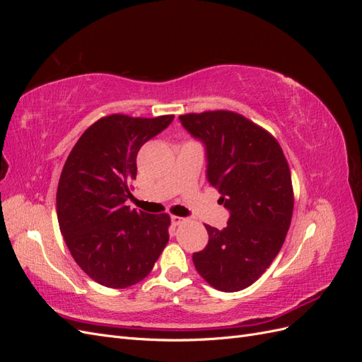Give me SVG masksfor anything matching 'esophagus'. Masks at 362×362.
<instances>
[{"instance_id":"1","label":"esophagus","mask_w":362,"mask_h":362,"mask_svg":"<svg viewBox=\"0 0 362 362\" xmlns=\"http://www.w3.org/2000/svg\"><path fill=\"white\" fill-rule=\"evenodd\" d=\"M185 222V218L184 217H180V216H172V223L177 226V225H181V223H184Z\"/></svg>"}]
</instances>
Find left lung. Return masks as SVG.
Masks as SVG:
<instances>
[{"label":"left lung","instance_id":"obj_1","mask_svg":"<svg viewBox=\"0 0 362 362\" xmlns=\"http://www.w3.org/2000/svg\"><path fill=\"white\" fill-rule=\"evenodd\" d=\"M206 148V178L229 211L228 225H205L208 245L193 254L199 275L216 290L252 286L286 242L294 193L288 161L267 129L231 110L180 116Z\"/></svg>","mask_w":362,"mask_h":362}]
</instances>
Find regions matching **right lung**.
Returning <instances> with one entry per match:
<instances>
[{"mask_svg":"<svg viewBox=\"0 0 362 362\" xmlns=\"http://www.w3.org/2000/svg\"><path fill=\"white\" fill-rule=\"evenodd\" d=\"M173 115H110L87 128L64 163L57 218L72 258L95 282L127 288L145 279L169 242L170 216L129 208L137 152Z\"/></svg>","mask_w":362,"mask_h":362,"instance_id":"right-lung-1","label":"right lung"}]
</instances>
